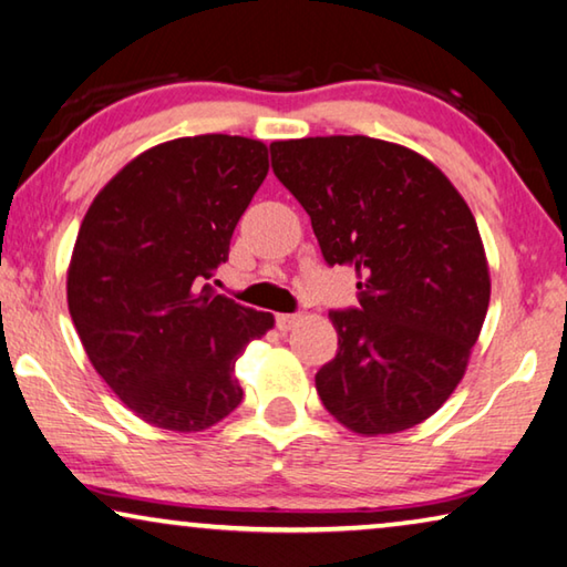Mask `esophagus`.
<instances>
[{"instance_id":"obj_1","label":"esophagus","mask_w":567,"mask_h":567,"mask_svg":"<svg viewBox=\"0 0 567 567\" xmlns=\"http://www.w3.org/2000/svg\"><path fill=\"white\" fill-rule=\"evenodd\" d=\"M298 320H300V316H295V312H280V316H275V322L280 330H290Z\"/></svg>"}]
</instances>
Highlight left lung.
<instances>
[{"label": "left lung", "instance_id": "obj_1", "mask_svg": "<svg viewBox=\"0 0 567 567\" xmlns=\"http://www.w3.org/2000/svg\"><path fill=\"white\" fill-rule=\"evenodd\" d=\"M272 171L310 214L326 262L355 267L358 308L332 310L338 353L316 375L355 434H396L452 396L489 308L470 206L429 158L368 136L275 141Z\"/></svg>", "mask_w": 567, "mask_h": 567}]
</instances>
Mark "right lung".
Instances as JSON below:
<instances>
[{
    "label": "right lung",
    "instance_id": "add662e5",
    "mask_svg": "<svg viewBox=\"0 0 567 567\" xmlns=\"http://www.w3.org/2000/svg\"><path fill=\"white\" fill-rule=\"evenodd\" d=\"M267 171L262 141H166L123 166L80 224L70 318L115 396L158 429L188 434L229 416L237 358L275 326L206 282Z\"/></svg>",
    "mask_w": 567,
    "mask_h": 567
}]
</instances>
